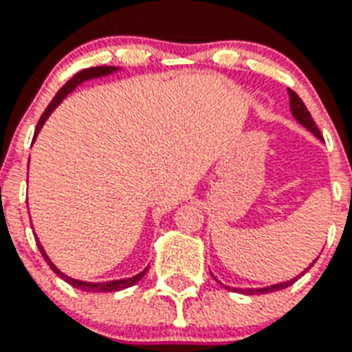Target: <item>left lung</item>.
I'll list each match as a JSON object with an SVG mask.
<instances>
[{
  "mask_svg": "<svg viewBox=\"0 0 352 352\" xmlns=\"http://www.w3.org/2000/svg\"><path fill=\"white\" fill-rule=\"evenodd\" d=\"M288 94H289V111H292V116H294L297 122L301 123L302 127H307L308 131L314 134V136H318L319 140H323V138H321V133H319L318 125L314 123L312 116H310V112H308V109L305 107V103H302V99L299 98V96H297L294 90H289V88H288ZM312 265H314V262L308 265L307 270H305L302 273H307L308 270L312 267ZM302 273H301V275H302ZM210 275H212V273H210ZM212 277H214V275H212ZM214 278H216V277H214ZM297 278H299V277L292 278V280H286V283L272 284V286H265V288H245V289H243V288H229V286H225V284L219 283L218 278H216V283H219L221 286H225V288L232 289V292H241V294H245V295H254V294H270V292H277V289L288 288V286H292V284H294Z\"/></svg>",
  "mask_w": 352,
  "mask_h": 352,
  "instance_id": "left-lung-1",
  "label": "left lung"
}]
</instances>
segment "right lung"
Segmentation results:
<instances>
[{"label":"right lung","mask_w":352,"mask_h":352,"mask_svg":"<svg viewBox=\"0 0 352 352\" xmlns=\"http://www.w3.org/2000/svg\"><path fill=\"white\" fill-rule=\"evenodd\" d=\"M114 72H118V68H114V66H96V68H87V69H82V72H79V74H75L74 77H72V79H69L68 82H66V85H64L60 90H58L57 96L51 99V103L47 104V109L44 111V114L40 116L38 123H36V129H34V138L38 136L40 129H42V125L45 123V120L51 116V112L55 111L58 104L63 103V99L66 98L69 92H74L75 88L79 87V85H82L85 80L104 77V75H111V74H114ZM38 249H40V253H42V256H44L45 262L50 264L51 270L57 273L58 277L64 278V280H66L68 284H72L74 288H79V289H82V292H92V294H101V292H120V289H125V288H129V286H133V284L138 283V280H140V278L144 277L147 272V267H146L144 272H140L138 275H134V277L120 278V280H107V283H87V280H77V278H72V277H68V275H64V273L58 270L57 265L51 262L50 256L45 254L44 248H42V243H38Z\"/></svg>","instance_id":"1"}]
</instances>
